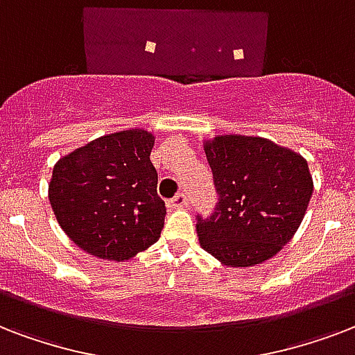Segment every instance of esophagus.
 Segmentation results:
<instances>
[{
	"label": "esophagus",
	"instance_id": "34e87169",
	"mask_svg": "<svg viewBox=\"0 0 355 355\" xmlns=\"http://www.w3.org/2000/svg\"><path fill=\"white\" fill-rule=\"evenodd\" d=\"M167 206H169L171 210H180V208H186V206H188V197H186L184 193L175 195L173 199L167 200Z\"/></svg>",
	"mask_w": 355,
	"mask_h": 355
}]
</instances>
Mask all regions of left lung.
<instances>
[{
  "label": "left lung",
  "mask_w": 355,
  "mask_h": 355,
  "mask_svg": "<svg viewBox=\"0 0 355 355\" xmlns=\"http://www.w3.org/2000/svg\"><path fill=\"white\" fill-rule=\"evenodd\" d=\"M217 191L197 214L200 247L228 267L272 258L297 232L313 193L302 156L252 136H217L205 145Z\"/></svg>",
  "instance_id": "obj_1"
}]
</instances>
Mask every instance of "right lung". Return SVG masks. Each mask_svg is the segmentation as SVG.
Returning <instances> with one entry per match:
<instances>
[{"label": "right lung", "mask_w": 355, "mask_h": 355, "mask_svg": "<svg viewBox=\"0 0 355 355\" xmlns=\"http://www.w3.org/2000/svg\"><path fill=\"white\" fill-rule=\"evenodd\" d=\"M141 128L94 139L55 164L49 202L69 239L92 256L130 259L158 241L166 202Z\"/></svg>", "instance_id": "right-lung-1"}]
</instances>
